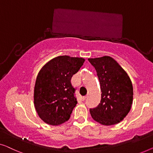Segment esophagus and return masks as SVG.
Returning <instances> with one entry per match:
<instances>
[{
    "label": "esophagus",
    "mask_w": 153,
    "mask_h": 153,
    "mask_svg": "<svg viewBox=\"0 0 153 153\" xmlns=\"http://www.w3.org/2000/svg\"><path fill=\"white\" fill-rule=\"evenodd\" d=\"M88 98V95H87V96H84V97L82 98V100H84L85 101L86 99H87Z\"/></svg>",
    "instance_id": "obj_1"
}]
</instances>
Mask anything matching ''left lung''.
Returning a JSON list of instances; mask_svg holds the SVG:
<instances>
[{"instance_id":"obj_1","label":"left lung","mask_w":153,"mask_h":153,"mask_svg":"<svg viewBox=\"0 0 153 153\" xmlns=\"http://www.w3.org/2000/svg\"><path fill=\"white\" fill-rule=\"evenodd\" d=\"M96 68L100 85V103L90 109L94 120L104 126L119 123L129 113L133 100L130 77L112 57L88 59Z\"/></svg>"}]
</instances>
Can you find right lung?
Segmentation results:
<instances>
[{
  "mask_svg": "<svg viewBox=\"0 0 153 153\" xmlns=\"http://www.w3.org/2000/svg\"><path fill=\"white\" fill-rule=\"evenodd\" d=\"M85 59L59 56L43 66L36 77L34 107L45 123L58 126L70 119L77 104L76 89L71 80L83 65Z\"/></svg>",
  "mask_w": 153,
  "mask_h": 153,
  "instance_id": "add662e5",
  "label": "right lung"
}]
</instances>
